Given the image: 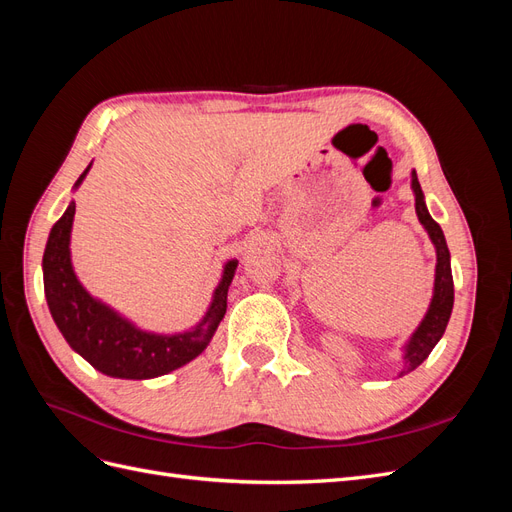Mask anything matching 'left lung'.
Returning a JSON list of instances; mask_svg holds the SVG:
<instances>
[{
  "mask_svg": "<svg viewBox=\"0 0 512 512\" xmlns=\"http://www.w3.org/2000/svg\"><path fill=\"white\" fill-rule=\"evenodd\" d=\"M412 190L416 196V215L421 224L427 228L429 237L436 245V254H438V265H436V284H433V299L429 305V312L423 318L421 327H418L410 339V344L406 348V367L399 376L408 374V371H414L418 365H421L429 352L433 350L440 342V337L444 335V329L448 324V318H451L453 312V299H455V290H453V273H451V254H448L444 232L440 224L431 218L427 207H425V198L421 183H418L416 170H412Z\"/></svg>",
  "mask_w": 512,
  "mask_h": 512,
  "instance_id": "obj_1",
  "label": "left lung"
}]
</instances>
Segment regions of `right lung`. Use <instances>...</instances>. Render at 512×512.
I'll use <instances>...</instances> for the list:
<instances>
[{
    "label": "right lung",
    "instance_id": "add662e5",
    "mask_svg": "<svg viewBox=\"0 0 512 512\" xmlns=\"http://www.w3.org/2000/svg\"><path fill=\"white\" fill-rule=\"evenodd\" d=\"M85 173L76 181L79 185ZM76 203L51 228L42 258L44 294L51 316L72 350L79 352L98 371L113 378L147 380L168 374L207 348L226 314V294L237 269V260L224 267V277L215 290L205 320L196 329L179 335H156L138 331L128 320L117 316L79 284L70 262V230Z\"/></svg>",
    "mask_w": 512,
    "mask_h": 512
}]
</instances>
